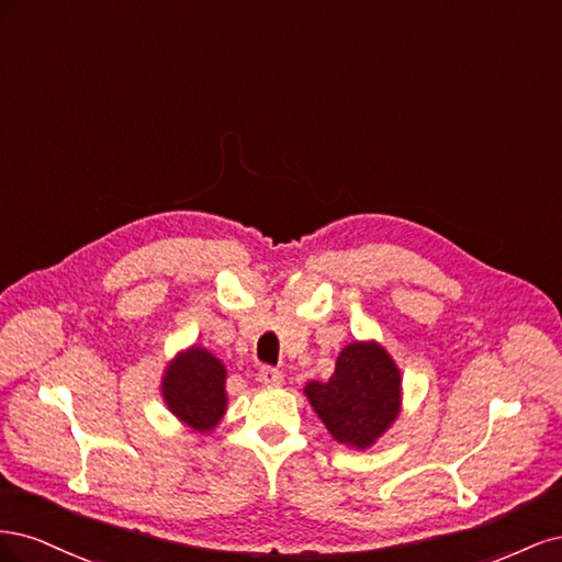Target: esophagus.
Here are the masks:
<instances>
[{
    "label": "esophagus",
    "instance_id": "34e87169",
    "mask_svg": "<svg viewBox=\"0 0 562 562\" xmlns=\"http://www.w3.org/2000/svg\"><path fill=\"white\" fill-rule=\"evenodd\" d=\"M258 382H260L262 386H279V384L283 382V375H281V370L265 366V368H260V372H258Z\"/></svg>",
    "mask_w": 562,
    "mask_h": 562
}]
</instances>
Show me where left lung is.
Returning <instances> with one entry per match:
<instances>
[{
    "instance_id": "8db88e82",
    "label": "left lung",
    "mask_w": 562,
    "mask_h": 562,
    "mask_svg": "<svg viewBox=\"0 0 562 562\" xmlns=\"http://www.w3.org/2000/svg\"><path fill=\"white\" fill-rule=\"evenodd\" d=\"M337 443L370 448L401 407V372L375 342H351L337 356L333 378L304 386Z\"/></svg>"
}]
</instances>
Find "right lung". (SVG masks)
Returning a JSON list of instances; mask_svg holds the SVG:
<instances>
[{"instance_id":"obj_1","label":"right lung","mask_w":562,"mask_h":562,"mask_svg":"<svg viewBox=\"0 0 562 562\" xmlns=\"http://www.w3.org/2000/svg\"><path fill=\"white\" fill-rule=\"evenodd\" d=\"M225 366L206 349L192 347L168 366L161 391L171 413L194 431H211L227 407Z\"/></svg>"}]
</instances>
